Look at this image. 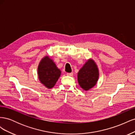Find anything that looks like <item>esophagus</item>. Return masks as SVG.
<instances>
[{
  "label": "esophagus",
  "instance_id": "1",
  "mask_svg": "<svg viewBox=\"0 0 135 135\" xmlns=\"http://www.w3.org/2000/svg\"><path fill=\"white\" fill-rule=\"evenodd\" d=\"M66 74H67V75H68V76H73V73H68Z\"/></svg>",
  "mask_w": 135,
  "mask_h": 135
}]
</instances>
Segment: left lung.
Returning <instances> with one entry per match:
<instances>
[{
  "label": "left lung",
  "instance_id": "1",
  "mask_svg": "<svg viewBox=\"0 0 135 135\" xmlns=\"http://www.w3.org/2000/svg\"><path fill=\"white\" fill-rule=\"evenodd\" d=\"M78 81L84 91H88L96 84L99 78V70L95 61L89 59L78 73Z\"/></svg>",
  "mask_w": 135,
  "mask_h": 135
}]
</instances>
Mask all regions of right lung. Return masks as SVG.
Segmentation results:
<instances>
[{
    "mask_svg": "<svg viewBox=\"0 0 135 135\" xmlns=\"http://www.w3.org/2000/svg\"><path fill=\"white\" fill-rule=\"evenodd\" d=\"M61 74V71L49 56H45L38 66V75L40 82L50 89L55 86Z\"/></svg>",
    "mask_w": 135,
    "mask_h": 135,
    "instance_id": "right-lung-1",
    "label": "right lung"
}]
</instances>
